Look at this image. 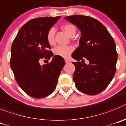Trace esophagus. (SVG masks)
<instances>
[{
    "label": "esophagus",
    "instance_id": "esophagus-1",
    "mask_svg": "<svg viewBox=\"0 0 126 126\" xmlns=\"http://www.w3.org/2000/svg\"><path fill=\"white\" fill-rule=\"evenodd\" d=\"M65 63H70V62H69V60H65Z\"/></svg>",
    "mask_w": 126,
    "mask_h": 126
}]
</instances>
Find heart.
<instances>
[{"instance_id": "b5f03b06", "label": "heart", "mask_w": 126, "mask_h": 126, "mask_svg": "<svg viewBox=\"0 0 126 126\" xmlns=\"http://www.w3.org/2000/svg\"><path fill=\"white\" fill-rule=\"evenodd\" d=\"M62 29L70 37L75 36L76 34V29L72 24H66L62 26ZM55 29L54 28H51L47 32L46 39L47 43L49 45H53L55 43ZM74 47L71 45L68 46H58L53 49V53L55 55L63 58H68L74 51Z\"/></svg>"}]
</instances>
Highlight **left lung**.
<instances>
[{
  "instance_id": "obj_1",
  "label": "left lung",
  "mask_w": 126,
  "mask_h": 126,
  "mask_svg": "<svg viewBox=\"0 0 126 126\" xmlns=\"http://www.w3.org/2000/svg\"><path fill=\"white\" fill-rule=\"evenodd\" d=\"M64 19L81 31L79 46L73 51L75 66L73 79L77 88L88 95H96L105 90L115 73L117 53L114 39L104 25L91 17L75 15Z\"/></svg>"
}]
</instances>
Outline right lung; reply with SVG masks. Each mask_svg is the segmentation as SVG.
I'll use <instances>...</instances> for the list:
<instances>
[{
	"instance_id": "1",
	"label": "right lung",
	"mask_w": 126,
	"mask_h": 126,
	"mask_svg": "<svg viewBox=\"0 0 126 126\" xmlns=\"http://www.w3.org/2000/svg\"><path fill=\"white\" fill-rule=\"evenodd\" d=\"M60 16L36 18L19 29L11 47V67L19 87L28 95L36 98L46 97L56 88L64 60L53 56L47 43V32ZM45 57L52 62L41 65Z\"/></svg>"
}]
</instances>
